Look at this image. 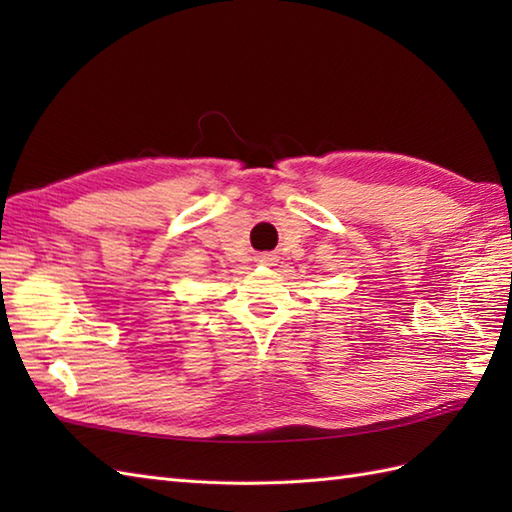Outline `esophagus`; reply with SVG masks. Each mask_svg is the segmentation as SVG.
I'll list each match as a JSON object with an SVG mask.
<instances>
[{
  "instance_id": "obj_1",
  "label": "esophagus",
  "mask_w": 512,
  "mask_h": 512,
  "mask_svg": "<svg viewBox=\"0 0 512 512\" xmlns=\"http://www.w3.org/2000/svg\"><path fill=\"white\" fill-rule=\"evenodd\" d=\"M275 255H268V253H264V255H259V262L262 264H266V266H273L275 264Z\"/></svg>"
}]
</instances>
